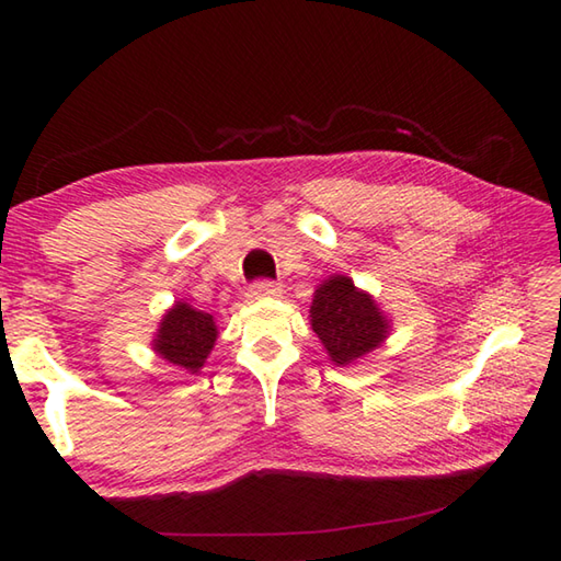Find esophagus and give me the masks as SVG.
I'll return each mask as SVG.
<instances>
[{
	"label": "esophagus",
	"mask_w": 561,
	"mask_h": 561,
	"mask_svg": "<svg viewBox=\"0 0 561 561\" xmlns=\"http://www.w3.org/2000/svg\"><path fill=\"white\" fill-rule=\"evenodd\" d=\"M282 287L277 282H270V279H260L254 282L250 287V297L252 299H272V297H279Z\"/></svg>",
	"instance_id": "34e87169"
}]
</instances>
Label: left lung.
Segmentation results:
<instances>
[{"mask_svg": "<svg viewBox=\"0 0 561 561\" xmlns=\"http://www.w3.org/2000/svg\"><path fill=\"white\" fill-rule=\"evenodd\" d=\"M311 329L327 346L331 360L351 364L386 339L388 324L368 294L348 277H331L314 291Z\"/></svg>", "mask_w": 561, "mask_h": 561, "instance_id": "obj_1", "label": "left lung"}]
</instances>
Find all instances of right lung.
<instances>
[{
	"label": "right lung",
	"instance_id": "1",
	"mask_svg": "<svg viewBox=\"0 0 561 561\" xmlns=\"http://www.w3.org/2000/svg\"><path fill=\"white\" fill-rule=\"evenodd\" d=\"M217 327L213 317L178 301L163 317L153 344L158 354L170 364L183 366L187 371H197L213 351Z\"/></svg>",
	"mask_w": 561,
	"mask_h": 561
}]
</instances>
